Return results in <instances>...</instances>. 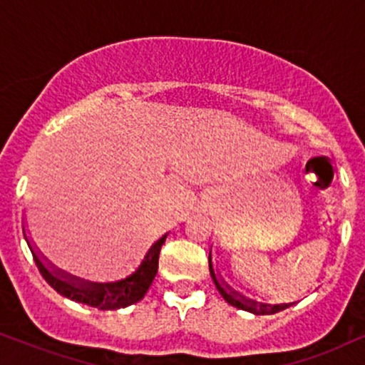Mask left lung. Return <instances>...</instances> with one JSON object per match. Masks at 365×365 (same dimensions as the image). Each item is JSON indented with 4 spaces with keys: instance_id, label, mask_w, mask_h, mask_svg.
<instances>
[{
    "instance_id": "obj_1",
    "label": "left lung",
    "mask_w": 365,
    "mask_h": 365,
    "mask_svg": "<svg viewBox=\"0 0 365 365\" xmlns=\"http://www.w3.org/2000/svg\"><path fill=\"white\" fill-rule=\"evenodd\" d=\"M209 273H211V278H212V282H215L217 292H220V295L223 297V299L230 305L240 309V311H247L250 314H255V316H264V314H276V312L283 311V309L290 307V305L295 304V302H290V304H262V302H255V300H252V299H247V297L242 295V293L233 290V288L230 287V284L226 283L225 279H221V276L217 274V271L215 269V264H212V254L211 252H209Z\"/></svg>"
}]
</instances>
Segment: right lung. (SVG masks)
<instances>
[{"label": "right lung", "instance_id": "add662e5", "mask_svg": "<svg viewBox=\"0 0 365 365\" xmlns=\"http://www.w3.org/2000/svg\"><path fill=\"white\" fill-rule=\"evenodd\" d=\"M24 237L27 240L29 249H31L34 261L39 267L43 278L56 290L60 295L73 302L91 305V307L101 309V311H115V309L128 307V305L139 302L144 299L149 287L153 284L154 276L158 273V261L161 247L165 244L168 233H165L161 238H158L149 250L145 252L139 267L133 271L127 278H121L118 282H89V279L78 278L66 271L60 269L44 257L39 250L32 244L31 237L27 235L24 226Z\"/></svg>", "mask_w": 365, "mask_h": 365}]
</instances>
